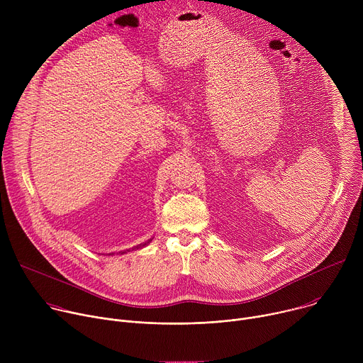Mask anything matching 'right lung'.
I'll return each instance as SVG.
<instances>
[{
	"mask_svg": "<svg viewBox=\"0 0 363 363\" xmlns=\"http://www.w3.org/2000/svg\"><path fill=\"white\" fill-rule=\"evenodd\" d=\"M150 241H152V238H150V240H147V241H145V242H142V244H138V245H135V247H132V248H129V250L119 251V254H125V252H128V251H130V250H132V251H133V250H140V248H143L145 245H147ZM111 254H115V252H111ZM111 254H109V255H111Z\"/></svg>",
	"mask_w": 363,
	"mask_h": 363,
	"instance_id": "add662e5",
	"label": "right lung"
}]
</instances>
